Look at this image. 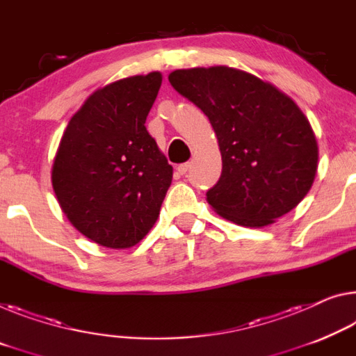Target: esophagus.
<instances>
[{
    "instance_id": "34e87169",
    "label": "esophagus",
    "mask_w": 356,
    "mask_h": 356,
    "mask_svg": "<svg viewBox=\"0 0 356 356\" xmlns=\"http://www.w3.org/2000/svg\"><path fill=\"white\" fill-rule=\"evenodd\" d=\"M189 167H191V163L186 162V163H181V165H178L177 170H178V173L183 177V175H186V173L189 172Z\"/></svg>"
}]
</instances>
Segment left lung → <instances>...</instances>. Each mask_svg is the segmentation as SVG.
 Here are the masks:
<instances>
[{
  "mask_svg": "<svg viewBox=\"0 0 356 356\" xmlns=\"http://www.w3.org/2000/svg\"><path fill=\"white\" fill-rule=\"evenodd\" d=\"M168 81L216 134L222 172L207 200L218 215L261 227L298 207L315 179L318 145L291 98L229 67L177 70Z\"/></svg>",
  "mask_w": 356,
  "mask_h": 356,
  "instance_id": "8db88e82",
  "label": "left lung"
}]
</instances>
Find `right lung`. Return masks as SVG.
<instances>
[{
  "label": "right lung",
  "mask_w": 356,
  "mask_h": 356,
  "mask_svg": "<svg viewBox=\"0 0 356 356\" xmlns=\"http://www.w3.org/2000/svg\"><path fill=\"white\" fill-rule=\"evenodd\" d=\"M162 74L132 76L94 92L70 119L52 186L70 222L95 243L129 248L159 216L173 168L145 127Z\"/></svg>",
  "instance_id": "1"
}]
</instances>
